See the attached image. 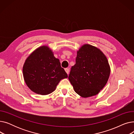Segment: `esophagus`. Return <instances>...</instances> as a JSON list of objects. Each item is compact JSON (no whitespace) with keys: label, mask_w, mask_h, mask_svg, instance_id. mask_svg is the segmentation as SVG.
Masks as SVG:
<instances>
[{"label":"esophagus","mask_w":134,"mask_h":134,"mask_svg":"<svg viewBox=\"0 0 134 134\" xmlns=\"http://www.w3.org/2000/svg\"><path fill=\"white\" fill-rule=\"evenodd\" d=\"M65 71H66V72L67 73V74H69V68H65Z\"/></svg>","instance_id":"obj_1"}]
</instances>
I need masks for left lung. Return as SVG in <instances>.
Instances as JSON below:
<instances>
[{
	"label": "left lung",
	"instance_id": "left-lung-1",
	"mask_svg": "<svg viewBox=\"0 0 134 134\" xmlns=\"http://www.w3.org/2000/svg\"><path fill=\"white\" fill-rule=\"evenodd\" d=\"M110 74L106 56L99 49L86 44L77 51L75 64L71 68L68 79L77 94L87 98L99 93Z\"/></svg>",
	"mask_w": 134,
	"mask_h": 134
}]
</instances>
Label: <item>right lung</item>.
<instances>
[{"label": "right lung", "instance_id": "add662e5", "mask_svg": "<svg viewBox=\"0 0 134 134\" xmlns=\"http://www.w3.org/2000/svg\"><path fill=\"white\" fill-rule=\"evenodd\" d=\"M24 79L32 92L41 95L52 93L67 74L58 59L47 46L38 47L26 59L23 67Z\"/></svg>", "mask_w": 134, "mask_h": 134}]
</instances>
